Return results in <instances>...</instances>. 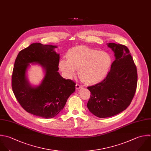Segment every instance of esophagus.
Masks as SVG:
<instances>
[{
    "mask_svg": "<svg viewBox=\"0 0 151 151\" xmlns=\"http://www.w3.org/2000/svg\"><path fill=\"white\" fill-rule=\"evenodd\" d=\"M82 87V86L81 85L78 84V83H76V89H79L81 88Z\"/></svg>",
    "mask_w": 151,
    "mask_h": 151,
    "instance_id": "obj_1",
    "label": "esophagus"
}]
</instances>
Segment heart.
Instances as JSON below:
<instances>
[{"mask_svg": "<svg viewBox=\"0 0 151 151\" xmlns=\"http://www.w3.org/2000/svg\"><path fill=\"white\" fill-rule=\"evenodd\" d=\"M68 59H61L60 69L68 77L72 78L78 70L82 81L88 84L97 83L107 75L112 63L111 56L105 52L81 46L70 49Z\"/></svg>", "mask_w": 151, "mask_h": 151, "instance_id": "b5f03b06", "label": "heart"}]
</instances>
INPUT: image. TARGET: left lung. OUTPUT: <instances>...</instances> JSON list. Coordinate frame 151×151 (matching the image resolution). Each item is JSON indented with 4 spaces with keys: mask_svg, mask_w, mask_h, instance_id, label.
Wrapping results in <instances>:
<instances>
[{
    "mask_svg": "<svg viewBox=\"0 0 151 151\" xmlns=\"http://www.w3.org/2000/svg\"><path fill=\"white\" fill-rule=\"evenodd\" d=\"M115 60L106 77L88 89L89 111L98 118H108L125 110L135 95L138 82L137 66L129 49L124 45L109 43Z\"/></svg>",
    "mask_w": 151,
    "mask_h": 151,
    "instance_id": "8db88e82",
    "label": "left lung"
}]
</instances>
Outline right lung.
<instances>
[{"label": "right lung", "instance_id": "add662e5", "mask_svg": "<svg viewBox=\"0 0 151 151\" xmlns=\"http://www.w3.org/2000/svg\"><path fill=\"white\" fill-rule=\"evenodd\" d=\"M56 47L35 43L20 50L12 75V90L20 106L26 112L46 119L56 116L75 91V82L62 78L58 72L59 55L54 51ZM34 62L45 70L41 84L36 88L32 87L25 78L29 63Z\"/></svg>", "mask_w": 151, "mask_h": 151}]
</instances>
